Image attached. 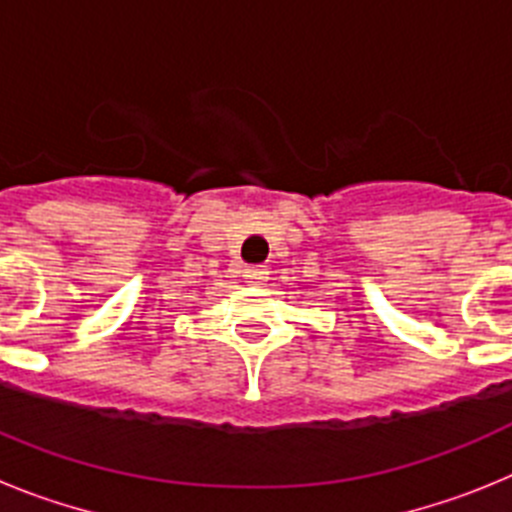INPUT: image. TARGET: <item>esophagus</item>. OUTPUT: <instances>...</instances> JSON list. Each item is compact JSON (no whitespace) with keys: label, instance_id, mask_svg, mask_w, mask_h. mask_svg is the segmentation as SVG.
I'll use <instances>...</instances> for the list:
<instances>
[{"label":"esophagus","instance_id":"esophagus-1","mask_svg":"<svg viewBox=\"0 0 512 512\" xmlns=\"http://www.w3.org/2000/svg\"><path fill=\"white\" fill-rule=\"evenodd\" d=\"M243 277L253 284H261L269 277V269H264V266H246V269H243Z\"/></svg>","mask_w":512,"mask_h":512}]
</instances>
